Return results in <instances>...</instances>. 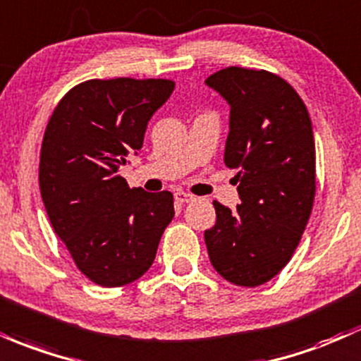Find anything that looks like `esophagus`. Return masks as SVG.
<instances>
[{"instance_id":"obj_1","label":"esophagus","mask_w":361,"mask_h":361,"mask_svg":"<svg viewBox=\"0 0 361 361\" xmlns=\"http://www.w3.org/2000/svg\"><path fill=\"white\" fill-rule=\"evenodd\" d=\"M174 199H176V202H180V204H188V202L195 200V197L187 192H176L174 193Z\"/></svg>"}]
</instances>
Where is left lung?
Masks as SVG:
<instances>
[{"mask_svg": "<svg viewBox=\"0 0 361 361\" xmlns=\"http://www.w3.org/2000/svg\"><path fill=\"white\" fill-rule=\"evenodd\" d=\"M205 84L231 106L224 164L238 169L236 211L214 200L209 259L236 286L271 281L298 247L315 199V140L302 97L279 75L240 66Z\"/></svg>", "mask_w": 361, "mask_h": 361, "instance_id": "1", "label": "left lung"}]
</instances>
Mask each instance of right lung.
<instances>
[{
	"mask_svg": "<svg viewBox=\"0 0 361 361\" xmlns=\"http://www.w3.org/2000/svg\"><path fill=\"white\" fill-rule=\"evenodd\" d=\"M173 90L166 78H92L70 89L47 121L42 202L78 271L99 286L144 276L174 217L171 192L130 188L120 174Z\"/></svg>",
	"mask_w": 361,
	"mask_h": 361,
	"instance_id": "right-lung-1",
	"label": "right lung"
}]
</instances>
